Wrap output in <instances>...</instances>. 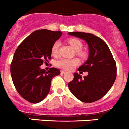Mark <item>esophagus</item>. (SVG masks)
Segmentation results:
<instances>
[{"label":"esophagus","mask_w":129,"mask_h":129,"mask_svg":"<svg viewBox=\"0 0 129 129\" xmlns=\"http://www.w3.org/2000/svg\"><path fill=\"white\" fill-rule=\"evenodd\" d=\"M61 74H64V73H66V71H64V70H61Z\"/></svg>","instance_id":"34e87169"}]
</instances>
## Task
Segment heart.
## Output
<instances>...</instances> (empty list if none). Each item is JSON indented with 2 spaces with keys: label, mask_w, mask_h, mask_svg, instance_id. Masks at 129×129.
Instances as JSON below:
<instances>
[{
  "label": "heart",
  "mask_w": 129,
  "mask_h": 129,
  "mask_svg": "<svg viewBox=\"0 0 129 129\" xmlns=\"http://www.w3.org/2000/svg\"><path fill=\"white\" fill-rule=\"evenodd\" d=\"M68 43L70 44V46L76 52L80 51L83 47V44H82L81 42L77 39H70L68 40ZM59 47H60V42L56 41L53 44L52 48V54L53 55L55 56V55H57L58 54ZM78 53L80 55L83 54V52H79ZM78 63V60L76 59L61 58L56 61L55 64H56L57 67L60 68H62L63 70H70L74 68Z\"/></svg>",
  "instance_id": "1"
}]
</instances>
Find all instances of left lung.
<instances>
[{
    "instance_id": "8db88e82",
    "label": "left lung",
    "mask_w": 129,
    "mask_h": 129,
    "mask_svg": "<svg viewBox=\"0 0 129 129\" xmlns=\"http://www.w3.org/2000/svg\"><path fill=\"white\" fill-rule=\"evenodd\" d=\"M68 35L82 39L88 46L87 61L78 69L80 74L87 72L88 75L82 78L80 74L74 73L68 88L83 102L98 101L109 92L116 80V61L109 46L100 37L85 32H68Z\"/></svg>"
}]
</instances>
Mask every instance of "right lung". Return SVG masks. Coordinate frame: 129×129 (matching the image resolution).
Wrapping results in <instances>:
<instances>
[{
  "label": "right lung",
  "instance_id": "obj_1",
  "mask_svg": "<svg viewBox=\"0 0 129 129\" xmlns=\"http://www.w3.org/2000/svg\"><path fill=\"white\" fill-rule=\"evenodd\" d=\"M61 35V31L38 29L26 37L15 52L10 68L12 80L19 94L30 103L43 101L50 92L53 77L61 74L57 68L46 72L40 67L52 59V46Z\"/></svg>",
  "mask_w": 129,
  "mask_h": 129
}]
</instances>
